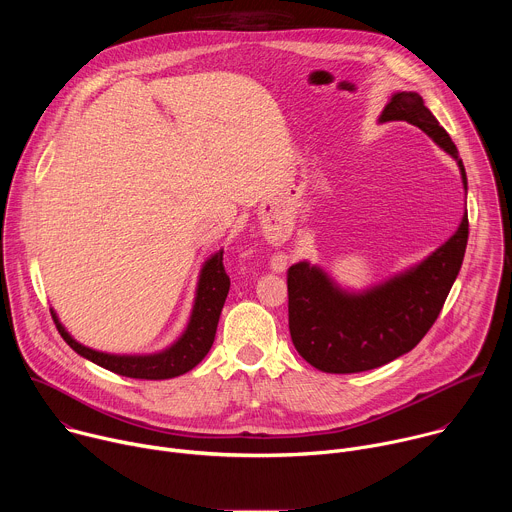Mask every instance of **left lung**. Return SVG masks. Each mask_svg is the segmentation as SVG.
I'll list each match as a JSON object with an SVG mask.
<instances>
[{
	"label": "left lung",
	"instance_id": "8db88e82",
	"mask_svg": "<svg viewBox=\"0 0 512 512\" xmlns=\"http://www.w3.org/2000/svg\"><path fill=\"white\" fill-rule=\"evenodd\" d=\"M381 123L407 121L425 131L460 166L464 164L448 131L437 123L417 93H395ZM468 243V214L460 229L417 267L352 296L328 275L302 261L287 269L289 334L296 350L324 373L371 371L419 344L440 316L458 277Z\"/></svg>",
	"mask_w": 512,
	"mask_h": 512
}]
</instances>
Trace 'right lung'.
Masks as SVG:
<instances>
[{
  "label": "right lung",
  "instance_id": "add662e5",
  "mask_svg": "<svg viewBox=\"0 0 512 512\" xmlns=\"http://www.w3.org/2000/svg\"><path fill=\"white\" fill-rule=\"evenodd\" d=\"M229 287H231V279L223 265V251H218L202 267L198 289H196V302H194L192 318L186 332L168 350L160 354H150V356H117V354H105V352L87 348L77 340H72L70 334L58 322L56 314L54 312L50 314L64 342L81 356L99 364V367L131 379H152V381L172 379L194 369L196 364L208 354L214 342L218 318H221Z\"/></svg>",
  "mask_w": 512,
  "mask_h": 512
}]
</instances>
